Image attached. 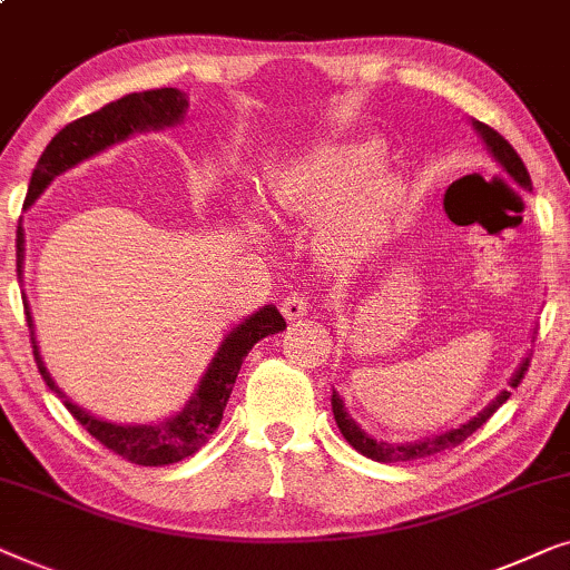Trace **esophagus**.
<instances>
[{"instance_id": "obj_1", "label": "esophagus", "mask_w": 570, "mask_h": 570, "mask_svg": "<svg viewBox=\"0 0 570 570\" xmlns=\"http://www.w3.org/2000/svg\"><path fill=\"white\" fill-rule=\"evenodd\" d=\"M279 311H283L287 322H295V318H303L308 314V301L303 298V295H287V298L279 303Z\"/></svg>"}]
</instances>
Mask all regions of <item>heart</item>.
<instances>
[{"label":"heart","mask_w":570,"mask_h":570,"mask_svg":"<svg viewBox=\"0 0 570 570\" xmlns=\"http://www.w3.org/2000/svg\"><path fill=\"white\" fill-rule=\"evenodd\" d=\"M373 139L318 145L279 160L264 197L279 213L316 220V246L337 264H361L386 248L407 213V186L381 168Z\"/></svg>","instance_id":"1"}]
</instances>
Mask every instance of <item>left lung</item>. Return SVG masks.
I'll return each mask as SVG.
<instances>
[{"label": "left lung", "mask_w": 570, "mask_h": 570, "mask_svg": "<svg viewBox=\"0 0 570 570\" xmlns=\"http://www.w3.org/2000/svg\"><path fill=\"white\" fill-rule=\"evenodd\" d=\"M472 127L478 129V135L482 137V142H485L488 153L493 155L498 166H501V168L505 170V174H509V176L513 178V181H517V184L521 186V189L532 191V178H529V170H527L524 163H521L519 153L513 150V147H511L509 142H505V139H503L501 135H498L495 129H490L488 124L472 121ZM527 368H529V357H524V361H521L519 371L513 373V379L509 381V384H511L513 389H517V386L521 384V379H524ZM509 396H511V392H501V394L495 396L493 402L488 404L485 410L480 412L478 417H472L470 423H464V425H459V428H451V431L441 433V435H433V439L412 441V443H389V441L371 439V435L365 433L363 428L357 425L355 420L347 415L345 402H342V396H340L337 392H334V389H332V412H334V420H337L340 433L345 435V441L350 443V446H353L355 451H361L363 456L373 459V462L392 464V462H415V459H425V456L439 454V451H446V449L459 446V443H464L466 439H470V435H472L474 431H478V428H480L482 423H488L490 415H493V412H495L498 407H501V404H503L505 400H509Z\"/></svg>", "instance_id": "1"}]
</instances>
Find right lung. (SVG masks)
<instances>
[{
    "label": "right lung",
    "mask_w": 570,
    "mask_h": 570,
    "mask_svg": "<svg viewBox=\"0 0 570 570\" xmlns=\"http://www.w3.org/2000/svg\"><path fill=\"white\" fill-rule=\"evenodd\" d=\"M186 108V92L178 88H158L145 92H129L114 104L92 111L82 119L67 124L57 137L46 145L41 158H38L33 176H30L26 202L22 209H28L41 194L49 189L53 178L65 174V170L75 168L77 163L92 158V155L104 153L106 147L119 145L131 135H142V131H158L166 127H176L184 121ZM18 279L22 275V262H26V233L18 223ZM22 306H26V322L30 330V342H33V355L38 363V371L51 392H57L65 402V407L72 412V417L88 431L92 439L111 449L131 464L142 466H163L181 462V459L197 454V451L209 441V435L217 431L223 420V410L230 400L233 384L240 371V363L248 355L256 342L269 337L285 330V318L275 306H262L256 314L246 316L244 322L233 326L225 334V340L217 347L213 363L207 365L205 376L199 379V386L194 389L191 400L184 404L181 412L174 417L163 420V423L150 425H121L100 420L82 407H77L72 400H67L65 392L53 384L51 373L46 371L43 357L38 353L36 334H33V316H30L28 301L22 295Z\"/></svg>",
    "instance_id": "1"
}]
</instances>
